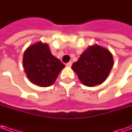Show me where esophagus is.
<instances>
[{"instance_id":"obj_1","label":"esophagus","mask_w":132,"mask_h":132,"mask_svg":"<svg viewBox=\"0 0 132 132\" xmlns=\"http://www.w3.org/2000/svg\"><path fill=\"white\" fill-rule=\"evenodd\" d=\"M72 62H68V63L66 64V66H67V67H69V68H70V67H71V65H72Z\"/></svg>"}]
</instances>
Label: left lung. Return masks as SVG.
Wrapping results in <instances>:
<instances>
[{
    "instance_id": "1",
    "label": "left lung",
    "mask_w": 132,
    "mask_h": 132,
    "mask_svg": "<svg viewBox=\"0 0 132 132\" xmlns=\"http://www.w3.org/2000/svg\"><path fill=\"white\" fill-rule=\"evenodd\" d=\"M112 53L98 45L89 46L74 62L72 69L82 84L94 87L102 84L108 77L113 67Z\"/></svg>"
}]
</instances>
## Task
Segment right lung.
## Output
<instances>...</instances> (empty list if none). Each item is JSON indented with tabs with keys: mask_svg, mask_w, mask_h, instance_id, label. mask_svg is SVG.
<instances>
[{
	"mask_svg": "<svg viewBox=\"0 0 132 132\" xmlns=\"http://www.w3.org/2000/svg\"><path fill=\"white\" fill-rule=\"evenodd\" d=\"M25 73L31 83L43 87L53 84L64 64L51 54L48 44L38 42L29 46L23 54Z\"/></svg>",
	"mask_w": 132,
	"mask_h": 132,
	"instance_id": "obj_1",
	"label": "right lung"
}]
</instances>
